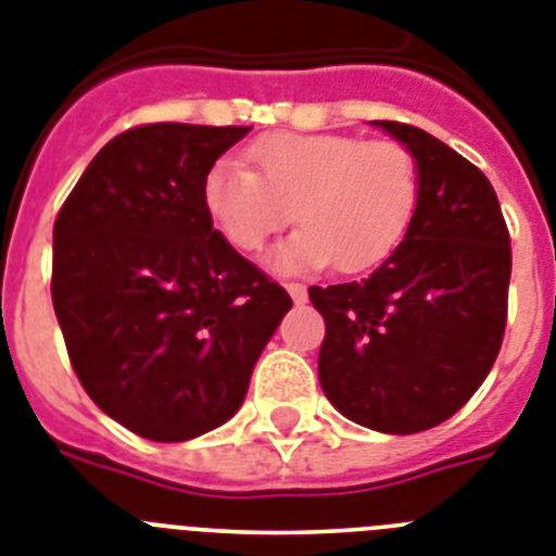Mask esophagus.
<instances>
[{"mask_svg":"<svg viewBox=\"0 0 556 556\" xmlns=\"http://www.w3.org/2000/svg\"><path fill=\"white\" fill-rule=\"evenodd\" d=\"M287 292H289V298L295 301V304H304V301H306L304 283H287Z\"/></svg>","mask_w":556,"mask_h":556,"instance_id":"esophagus-1","label":"esophagus"}]
</instances>
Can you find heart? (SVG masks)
<instances>
[{
    "label": "heart",
    "mask_w": 556,
    "mask_h": 556,
    "mask_svg": "<svg viewBox=\"0 0 556 556\" xmlns=\"http://www.w3.org/2000/svg\"><path fill=\"white\" fill-rule=\"evenodd\" d=\"M252 162L224 155L204 176V206L238 250L255 252L292 222L304 227L269 252L278 273L334 264L364 273L392 255L420 201L415 155L397 141L332 132H275L252 144Z\"/></svg>",
    "instance_id": "obj_1"
}]
</instances>
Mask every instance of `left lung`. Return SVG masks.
<instances>
[{
    "label": "left lung",
    "mask_w": 556,
    "mask_h": 556,
    "mask_svg": "<svg viewBox=\"0 0 556 556\" xmlns=\"http://www.w3.org/2000/svg\"><path fill=\"white\" fill-rule=\"evenodd\" d=\"M371 124L415 155L420 201L401 247L369 278L309 289L327 320L318 380L357 426L415 434L448 420L492 369L511 247L475 164L420 127Z\"/></svg>",
    "instance_id": "1"
}]
</instances>
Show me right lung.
<instances>
[{"label": "right lung", "instance_id": "right-lung-1", "mask_svg": "<svg viewBox=\"0 0 556 556\" xmlns=\"http://www.w3.org/2000/svg\"><path fill=\"white\" fill-rule=\"evenodd\" d=\"M250 127L159 122L96 153L53 227V309L104 415L181 443L241 409L292 298L213 229L204 176Z\"/></svg>", "mask_w": 556, "mask_h": 556}]
</instances>
